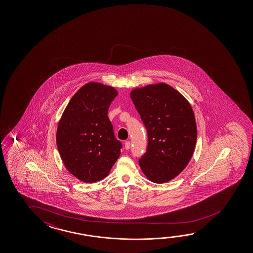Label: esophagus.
Wrapping results in <instances>:
<instances>
[{
	"instance_id": "obj_1",
	"label": "esophagus",
	"mask_w": 253,
	"mask_h": 253,
	"mask_svg": "<svg viewBox=\"0 0 253 253\" xmlns=\"http://www.w3.org/2000/svg\"><path fill=\"white\" fill-rule=\"evenodd\" d=\"M125 149L128 150L130 148V142L129 141H126L125 144Z\"/></svg>"
}]
</instances>
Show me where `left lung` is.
<instances>
[{
    "mask_svg": "<svg viewBox=\"0 0 253 253\" xmlns=\"http://www.w3.org/2000/svg\"><path fill=\"white\" fill-rule=\"evenodd\" d=\"M130 98L146 128L148 145L139 166L150 181L163 183L186 168L194 153L197 125L189 101L164 83L135 88Z\"/></svg>",
    "mask_w": 253,
    "mask_h": 253,
    "instance_id": "1",
    "label": "left lung"
}]
</instances>
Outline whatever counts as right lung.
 <instances>
[{"label": "right lung", "mask_w": 253, "mask_h": 253, "mask_svg": "<svg viewBox=\"0 0 253 253\" xmlns=\"http://www.w3.org/2000/svg\"><path fill=\"white\" fill-rule=\"evenodd\" d=\"M117 95L112 86L90 82L71 98L59 121L56 144L68 171L82 182H98L110 172L121 154L108 117Z\"/></svg>", "instance_id": "add662e5"}]
</instances>
